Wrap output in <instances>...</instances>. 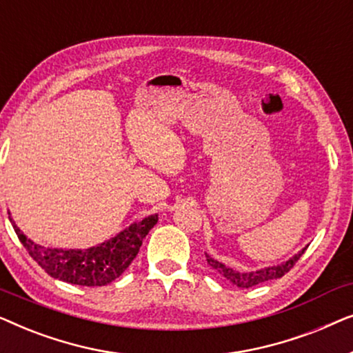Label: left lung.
Segmentation results:
<instances>
[{"label":"left lung","instance_id":"1","mask_svg":"<svg viewBox=\"0 0 353 353\" xmlns=\"http://www.w3.org/2000/svg\"><path fill=\"white\" fill-rule=\"evenodd\" d=\"M303 252H305V249H302V252H299L297 255H294V257L291 260H288L286 263L276 265V267H268V268L259 270V272H250V273L234 272L233 268L225 267L223 263L216 262V260L209 257V255H207V254H205V259H207V263H209L210 267L215 270V272H219L221 276H225L226 279H228V281L236 284V286H238V288L249 289V288L257 286V284H260V283L270 281V279H276V278L284 276V274H286L289 270H291L294 265L297 263V260L301 259V255Z\"/></svg>","mask_w":353,"mask_h":353}]
</instances>
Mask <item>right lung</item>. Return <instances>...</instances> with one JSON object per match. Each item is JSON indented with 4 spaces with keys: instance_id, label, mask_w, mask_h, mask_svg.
Masks as SVG:
<instances>
[{
    "instance_id": "1",
    "label": "right lung",
    "mask_w": 353,
    "mask_h": 353,
    "mask_svg": "<svg viewBox=\"0 0 353 353\" xmlns=\"http://www.w3.org/2000/svg\"><path fill=\"white\" fill-rule=\"evenodd\" d=\"M9 220L30 257L50 276L79 286H105L117 279L133 262L143 239L157 223V215H149L138 223H133L115 238L86 250L45 248L28 239L14 225L12 219Z\"/></svg>"
}]
</instances>
